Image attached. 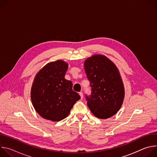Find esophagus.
<instances>
[{
    "instance_id": "esophagus-1",
    "label": "esophagus",
    "mask_w": 157,
    "mask_h": 157,
    "mask_svg": "<svg viewBox=\"0 0 157 157\" xmlns=\"http://www.w3.org/2000/svg\"><path fill=\"white\" fill-rule=\"evenodd\" d=\"M79 96H81V99H82L83 98V94H82V92H79Z\"/></svg>"
}]
</instances>
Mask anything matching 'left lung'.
I'll use <instances>...</instances> for the list:
<instances>
[{
	"label": "left lung",
	"instance_id": "8db88e82",
	"mask_svg": "<svg viewBox=\"0 0 157 157\" xmlns=\"http://www.w3.org/2000/svg\"><path fill=\"white\" fill-rule=\"evenodd\" d=\"M84 65L91 87V95L86 98L89 109L101 119L113 116L121 107L125 96L124 84L117 66L102 55L87 58Z\"/></svg>",
	"mask_w": 157,
	"mask_h": 157
}]
</instances>
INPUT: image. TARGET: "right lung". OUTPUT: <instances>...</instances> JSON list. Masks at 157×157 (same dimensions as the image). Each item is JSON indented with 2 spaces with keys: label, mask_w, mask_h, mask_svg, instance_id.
I'll list each match as a JSON object with an SVG mask.
<instances>
[{
  "label": "right lung",
  "mask_w": 157,
  "mask_h": 157,
  "mask_svg": "<svg viewBox=\"0 0 157 157\" xmlns=\"http://www.w3.org/2000/svg\"><path fill=\"white\" fill-rule=\"evenodd\" d=\"M68 64L58 59L47 63L36 75L31 89V100L43 118L53 122L68 116L80 96L73 90V83L64 76Z\"/></svg>",
  "instance_id": "add662e5"
}]
</instances>
